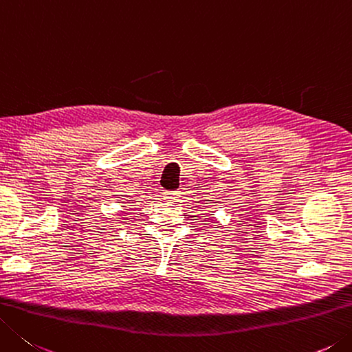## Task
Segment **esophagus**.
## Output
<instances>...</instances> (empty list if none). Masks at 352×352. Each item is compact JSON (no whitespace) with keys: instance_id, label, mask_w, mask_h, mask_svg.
I'll use <instances>...</instances> for the list:
<instances>
[{"instance_id":"1","label":"esophagus","mask_w":352,"mask_h":352,"mask_svg":"<svg viewBox=\"0 0 352 352\" xmlns=\"http://www.w3.org/2000/svg\"><path fill=\"white\" fill-rule=\"evenodd\" d=\"M165 199H168V201H176V197L179 196L177 191H164Z\"/></svg>"}]
</instances>
